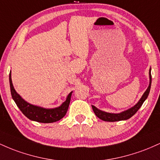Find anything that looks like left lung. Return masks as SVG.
<instances>
[{"mask_svg":"<svg viewBox=\"0 0 160 160\" xmlns=\"http://www.w3.org/2000/svg\"><path fill=\"white\" fill-rule=\"evenodd\" d=\"M149 75H150V84L148 89L146 90L143 94L141 97V98L140 99L139 101L138 102V103L136 105H134L132 108L127 109V110L124 111V112H120V113H109V112H106L100 110L97 107H95L94 106L92 105V109L94 110L95 115L98 116L99 119L106 122H117V121H122V120H126L130 119L132 116H133L134 114L137 112V111L141 108V107L142 106L143 102L145 101V100L148 98L149 93L150 91V87H151V82H152V78H151V69H150L149 71Z\"/></svg>","mask_w":160,"mask_h":160,"instance_id":"8db88e82","label":"left lung"}]
</instances>
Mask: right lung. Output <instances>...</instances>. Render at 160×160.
I'll use <instances>...</instances> for the list:
<instances>
[{
	"label": "right lung",
	"mask_w": 160,
	"mask_h": 160,
	"mask_svg": "<svg viewBox=\"0 0 160 160\" xmlns=\"http://www.w3.org/2000/svg\"><path fill=\"white\" fill-rule=\"evenodd\" d=\"M9 79H10V91H11L12 99L15 101L16 104L20 109L21 112L28 119L41 123H51L59 121L65 116L68 108H69L72 91L69 93L66 98V101L63 102L62 105L59 107L53 109H46L27 103L26 100H24L21 98L20 95L17 94L12 83L11 72L10 73Z\"/></svg>",
	"instance_id": "right-lung-1"
}]
</instances>
